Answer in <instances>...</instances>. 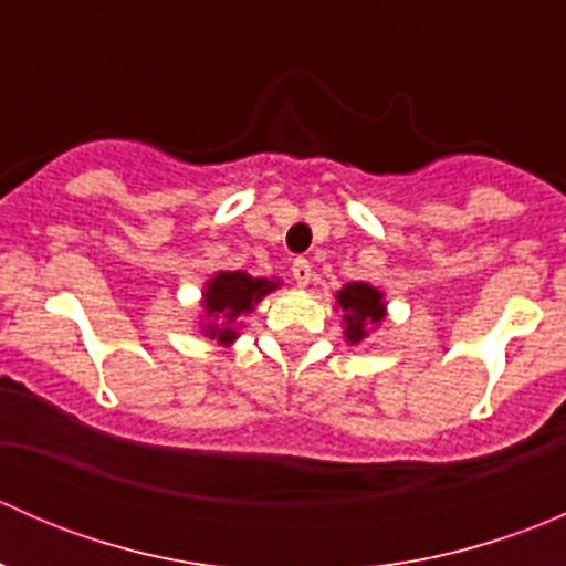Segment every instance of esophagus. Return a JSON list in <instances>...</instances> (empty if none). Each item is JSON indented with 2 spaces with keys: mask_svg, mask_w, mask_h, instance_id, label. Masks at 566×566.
<instances>
[{
  "mask_svg": "<svg viewBox=\"0 0 566 566\" xmlns=\"http://www.w3.org/2000/svg\"><path fill=\"white\" fill-rule=\"evenodd\" d=\"M290 271H293V279L298 287H306V284L312 282V262L304 260V256H301V260H295Z\"/></svg>",
  "mask_w": 566,
  "mask_h": 566,
  "instance_id": "obj_1",
  "label": "esophagus"
}]
</instances>
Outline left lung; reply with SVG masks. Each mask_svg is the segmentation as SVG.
I'll return each instance as SVG.
<instances>
[{"label":"left lung","instance_id":"left-lung-1","mask_svg":"<svg viewBox=\"0 0 566 566\" xmlns=\"http://www.w3.org/2000/svg\"><path fill=\"white\" fill-rule=\"evenodd\" d=\"M336 304L342 310V319H345V339L350 345L367 339L369 328L378 325L386 317L384 293L375 290L367 282H350L336 293Z\"/></svg>","mask_w":566,"mask_h":566}]
</instances>
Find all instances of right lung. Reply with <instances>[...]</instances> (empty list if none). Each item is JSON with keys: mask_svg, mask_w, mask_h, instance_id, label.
Returning <instances> with one entry per match:
<instances>
[{"mask_svg": "<svg viewBox=\"0 0 566 566\" xmlns=\"http://www.w3.org/2000/svg\"><path fill=\"white\" fill-rule=\"evenodd\" d=\"M276 287V279H254L243 271L216 273V276L205 284L202 293L205 317L210 319L202 328L205 336H210V339H216L224 347L232 345V342L238 339V319L249 315V312H254V306Z\"/></svg>", "mask_w": 566, "mask_h": 566, "instance_id": "obj_1", "label": "right lung"}]
</instances>
